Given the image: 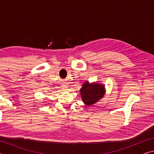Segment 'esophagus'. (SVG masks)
<instances>
[{
  "instance_id": "34e87169",
  "label": "esophagus",
  "mask_w": 154,
  "mask_h": 154,
  "mask_svg": "<svg viewBox=\"0 0 154 154\" xmlns=\"http://www.w3.org/2000/svg\"><path fill=\"white\" fill-rule=\"evenodd\" d=\"M62 89H64V90H67V88H68V87L65 86V85H63V86H62Z\"/></svg>"
}]
</instances>
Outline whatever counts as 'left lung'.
I'll return each mask as SVG.
<instances>
[{"instance_id": "obj_1", "label": "left lung", "mask_w": 154, "mask_h": 154, "mask_svg": "<svg viewBox=\"0 0 154 154\" xmlns=\"http://www.w3.org/2000/svg\"><path fill=\"white\" fill-rule=\"evenodd\" d=\"M80 94L83 102L88 106H90L103 97L105 93L104 85L98 83H90L85 82L80 89Z\"/></svg>"}]
</instances>
